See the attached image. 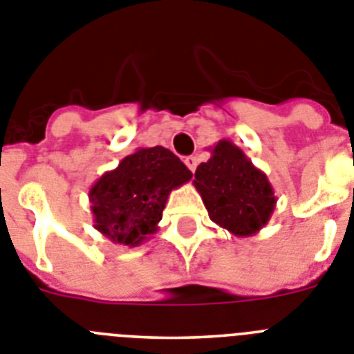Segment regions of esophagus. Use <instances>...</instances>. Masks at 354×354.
Wrapping results in <instances>:
<instances>
[{
	"label": "esophagus",
	"instance_id": "1",
	"mask_svg": "<svg viewBox=\"0 0 354 354\" xmlns=\"http://www.w3.org/2000/svg\"><path fill=\"white\" fill-rule=\"evenodd\" d=\"M185 165L190 169V171H192V173H194L196 167H198V158H196V156H187Z\"/></svg>",
	"mask_w": 354,
	"mask_h": 354
}]
</instances>
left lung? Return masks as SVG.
Listing matches in <instances>:
<instances>
[{
    "mask_svg": "<svg viewBox=\"0 0 354 354\" xmlns=\"http://www.w3.org/2000/svg\"><path fill=\"white\" fill-rule=\"evenodd\" d=\"M208 151L210 158L198 165L192 183L210 219L236 236L257 235L276 208L274 189L267 174L226 139Z\"/></svg>",
    "mask_w": 354,
    "mask_h": 354,
    "instance_id": "obj_1",
    "label": "left lung"
}]
</instances>
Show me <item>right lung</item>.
Instances as JSON below:
<instances>
[{"label":"right lung","mask_w":354,"mask_h":354,"mask_svg":"<svg viewBox=\"0 0 354 354\" xmlns=\"http://www.w3.org/2000/svg\"><path fill=\"white\" fill-rule=\"evenodd\" d=\"M190 178L173 151L139 147L88 190L94 228L113 244L137 248L158 232L169 194Z\"/></svg>","instance_id":"obj_1"}]
</instances>
